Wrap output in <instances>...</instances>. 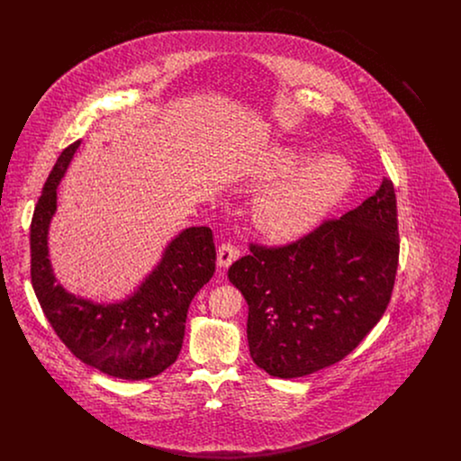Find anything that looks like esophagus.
<instances>
[{
    "mask_svg": "<svg viewBox=\"0 0 461 461\" xmlns=\"http://www.w3.org/2000/svg\"><path fill=\"white\" fill-rule=\"evenodd\" d=\"M239 258V250L231 245V243H222L220 249H218V254H216V263L222 269L230 267L231 263Z\"/></svg>",
    "mask_w": 461,
    "mask_h": 461,
    "instance_id": "esophagus-1",
    "label": "esophagus"
}]
</instances>
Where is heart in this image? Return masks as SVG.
<instances>
[{"label":"heart","instance_id":"heart-1","mask_svg":"<svg viewBox=\"0 0 461 461\" xmlns=\"http://www.w3.org/2000/svg\"><path fill=\"white\" fill-rule=\"evenodd\" d=\"M299 145H280L267 155L254 185L269 188L256 203L254 220L273 240H295L329 218L351 190L354 173L340 157L309 158Z\"/></svg>","mask_w":461,"mask_h":461}]
</instances>
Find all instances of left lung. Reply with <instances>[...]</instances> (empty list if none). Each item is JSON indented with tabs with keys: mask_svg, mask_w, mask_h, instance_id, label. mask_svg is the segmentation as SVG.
Wrapping results in <instances>:
<instances>
[{
	"mask_svg": "<svg viewBox=\"0 0 461 461\" xmlns=\"http://www.w3.org/2000/svg\"><path fill=\"white\" fill-rule=\"evenodd\" d=\"M228 278L249 306L252 361L297 378L335 365L380 321L394 288L399 231L394 185L340 220L280 249L250 245Z\"/></svg>",
	"mask_w": 461,
	"mask_h": 461,
	"instance_id": "obj_1",
	"label": "left lung"
}]
</instances>
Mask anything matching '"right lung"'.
<instances>
[{
    "instance_id": "right-lung-1",
    "label": "right lung",
    "mask_w": 461,
    "mask_h": 461,
    "mask_svg": "<svg viewBox=\"0 0 461 461\" xmlns=\"http://www.w3.org/2000/svg\"><path fill=\"white\" fill-rule=\"evenodd\" d=\"M68 145L48 176L31 222V278L44 316L60 340L89 366L122 380H145L169 368L183 346L186 312L214 275L216 249L207 226L167 241L154 269L121 301L95 303L57 282L50 261V226L59 186L79 149Z\"/></svg>"
}]
</instances>
